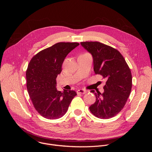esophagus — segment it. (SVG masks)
<instances>
[{
	"mask_svg": "<svg viewBox=\"0 0 152 152\" xmlns=\"http://www.w3.org/2000/svg\"><path fill=\"white\" fill-rule=\"evenodd\" d=\"M76 93H77V94H85L86 93V91L84 90L79 89L76 91Z\"/></svg>",
	"mask_w": 152,
	"mask_h": 152,
	"instance_id": "obj_1",
	"label": "esophagus"
}]
</instances>
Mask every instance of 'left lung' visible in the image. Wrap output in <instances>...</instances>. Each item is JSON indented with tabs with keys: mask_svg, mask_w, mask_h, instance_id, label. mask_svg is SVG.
<instances>
[{
	"mask_svg": "<svg viewBox=\"0 0 152 152\" xmlns=\"http://www.w3.org/2000/svg\"><path fill=\"white\" fill-rule=\"evenodd\" d=\"M80 44L93 57L94 73L106 79L102 94L91 91L96 100L89 109L97 118H112L123 110L131 93V69L117 49L98 41H85Z\"/></svg>",
	"mask_w": 152,
	"mask_h": 152,
	"instance_id": "8db88e82",
	"label": "left lung"
}]
</instances>
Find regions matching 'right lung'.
<instances>
[{
    "label": "right lung",
    "mask_w": 152,
    "mask_h": 152,
    "mask_svg": "<svg viewBox=\"0 0 152 152\" xmlns=\"http://www.w3.org/2000/svg\"><path fill=\"white\" fill-rule=\"evenodd\" d=\"M79 45L74 42H60L42 50L31 59L26 70V86L37 111L43 117L54 120L62 117L76 93L57 91V76L62 71L66 56Z\"/></svg>",
    "instance_id": "1"
}]
</instances>
